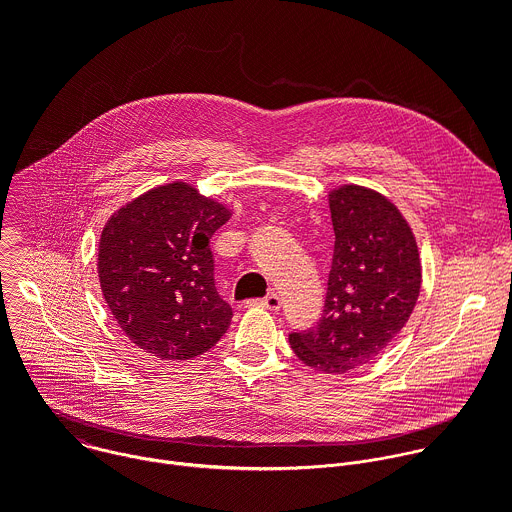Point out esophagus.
<instances>
[{
  "label": "esophagus",
  "mask_w": 512,
  "mask_h": 512,
  "mask_svg": "<svg viewBox=\"0 0 512 512\" xmlns=\"http://www.w3.org/2000/svg\"><path fill=\"white\" fill-rule=\"evenodd\" d=\"M249 308H265V310H271V312H277L281 308V298L277 294H269L267 298L263 300H249L247 302Z\"/></svg>",
  "instance_id": "1"
}]
</instances>
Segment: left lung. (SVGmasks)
Here are the masks:
<instances>
[{"mask_svg":"<svg viewBox=\"0 0 512 512\" xmlns=\"http://www.w3.org/2000/svg\"><path fill=\"white\" fill-rule=\"evenodd\" d=\"M334 255L322 318L291 332L308 367L346 373L375 360L407 324L421 287L415 237L383 194L342 186L330 192Z\"/></svg>","mask_w":512,"mask_h":512,"instance_id":"8db88e82","label":"left lung"}]
</instances>
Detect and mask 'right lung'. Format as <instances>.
<instances>
[{"label": "right lung", "mask_w": 512, "mask_h": 512, "mask_svg": "<svg viewBox=\"0 0 512 512\" xmlns=\"http://www.w3.org/2000/svg\"><path fill=\"white\" fill-rule=\"evenodd\" d=\"M231 210L174 182L119 208L99 243L105 302L143 352L188 360L229 330L233 308L214 287L210 239Z\"/></svg>", "instance_id": "right-lung-1"}]
</instances>
